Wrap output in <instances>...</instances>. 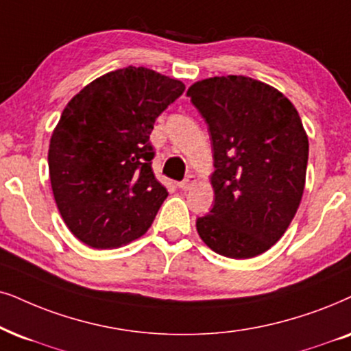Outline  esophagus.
<instances>
[{
    "label": "esophagus",
    "instance_id": "34e87169",
    "mask_svg": "<svg viewBox=\"0 0 351 351\" xmlns=\"http://www.w3.org/2000/svg\"><path fill=\"white\" fill-rule=\"evenodd\" d=\"M196 180H197L196 175H188V176H186V178L180 183V189H181V191H188V189L191 188V186L196 183Z\"/></svg>",
    "mask_w": 351,
    "mask_h": 351
}]
</instances>
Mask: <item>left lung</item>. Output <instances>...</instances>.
Wrapping results in <instances>:
<instances>
[{"mask_svg": "<svg viewBox=\"0 0 351 351\" xmlns=\"http://www.w3.org/2000/svg\"><path fill=\"white\" fill-rule=\"evenodd\" d=\"M186 95L206 119L215 202L199 237L217 254L250 259L283 237L303 197L308 136L295 105L246 76L208 77Z\"/></svg>", "mask_w": 351, "mask_h": 351, "instance_id": "8db88e82", "label": "left lung"}]
</instances>
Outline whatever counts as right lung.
Here are the masks:
<instances>
[{
  "label": "right lung",
  "instance_id": "obj_1",
  "mask_svg": "<svg viewBox=\"0 0 351 351\" xmlns=\"http://www.w3.org/2000/svg\"><path fill=\"white\" fill-rule=\"evenodd\" d=\"M184 92L147 68L112 71L68 101L53 130L48 170L66 227L113 250L147 232L168 193L152 171L155 119Z\"/></svg>",
  "mask_w": 351,
  "mask_h": 351
}]
</instances>
